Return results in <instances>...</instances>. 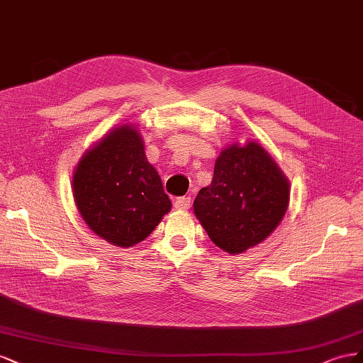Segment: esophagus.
I'll list each match as a JSON object with an SVG mask.
<instances>
[{"instance_id": "1", "label": "esophagus", "mask_w": 363, "mask_h": 363, "mask_svg": "<svg viewBox=\"0 0 363 363\" xmlns=\"http://www.w3.org/2000/svg\"><path fill=\"white\" fill-rule=\"evenodd\" d=\"M190 205H191V198H178L174 201V208L179 210V211L189 210Z\"/></svg>"}]
</instances>
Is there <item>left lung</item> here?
<instances>
[{"label":"left lung","mask_w":363,"mask_h":363,"mask_svg":"<svg viewBox=\"0 0 363 363\" xmlns=\"http://www.w3.org/2000/svg\"><path fill=\"white\" fill-rule=\"evenodd\" d=\"M291 201V184L275 160L257 141H235L214 164L213 181L193 202L211 242L230 255L260 245L281 223Z\"/></svg>","instance_id":"8db88e82"}]
</instances>
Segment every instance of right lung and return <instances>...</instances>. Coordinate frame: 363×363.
Returning a JSON list of instances; mask_svg holds the SVG:
<instances>
[{
	"label": "right lung",
	"mask_w": 363,
	"mask_h": 363,
	"mask_svg": "<svg viewBox=\"0 0 363 363\" xmlns=\"http://www.w3.org/2000/svg\"><path fill=\"white\" fill-rule=\"evenodd\" d=\"M71 185L89 230L117 247L147 239L172 210L140 130L130 123L111 129L84 153Z\"/></svg>",
	"instance_id": "1"
}]
</instances>
